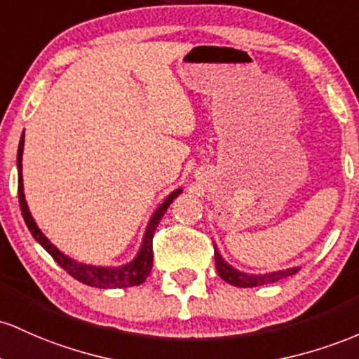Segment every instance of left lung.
I'll return each mask as SVG.
<instances>
[{
    "label": "left lung",
    "mask_w": 359,
    "mask_h": 359,
    "mask_svg": "<svg viewBox=\"0 0 359 359\" xmlns=\"http://www.w3.org/2000/svg\"><path fill=\"white\" fill-rule=\"evenodd\" d=\"M215 268H217V273H219V276L222 278L224 281L233 285V287H243V288H252V287H259V285L275 283V281L281 280V278L292 276L299 271V268H292V269H287V271L268 273V275H245V273H241L237 271V269H233L232 266H229L217 251H215Z\"/></svg>",
    "instance_id": "8db88e82"
}]
</instances>
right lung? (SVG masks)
<instances>
[{
  "instance_id": "add662e5",
  "label": "right lung",
  "mask_w": 359,
  "mask_h": 359,
  "mask_svg": "<svg viewBox=\"0 0 359 359\" xmlns=\"http://www.w3.org/2000/svg\"><path fill=\"white\" fill-rule=\"evenodd\" d=\"M23 137L25 135H22V139H20V144H18V201H20V210H22L23 220H25L28 231L32 232V236L35 237V241H37V243L42 245V248L46 249L52 257H54L55 263H57L64 271L69 273L72 278H76V280L81 281V283L88 285V287L127 288V287H137V285H142L152 269V257H154V251H152V239H154L156 229H158L159 220L163 219L164 212L168 210V207L172 203V200L180 195L181 190L172 191L171 195L161 203V207L156 210L154 215H152L139 256H137L132 263H128L126 266H120V268H96V266H88V264L76 263V261H72L67 256H64L57 248H54V245L47 241V237L40 232V229L35 225L34 219H32L30 212H28L25 195H23V183H22Z\"/></svg>"
}]
</instances>
